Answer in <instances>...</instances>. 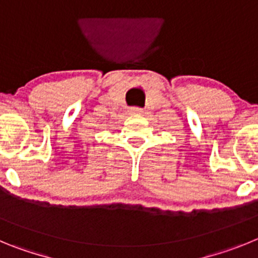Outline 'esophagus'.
Returning <instances> with one entry per match:
<instances>
[{
	"instance_id": "esophagus-1",
	"label": "esophagus",
	"mask_w": 258,
	"mask_h": 258,
	"mask_svg": "<svg viewBox=\"0 0 258 258\" xmlns=\"http://www.w3.org/2000/svg\"><path fill=\"white\" fill-rule=\"evenodd\" d=\"M130 114L141 115V114H144V110L141 108H131L130 109Z\"/></svg>"
}]
</instances>
